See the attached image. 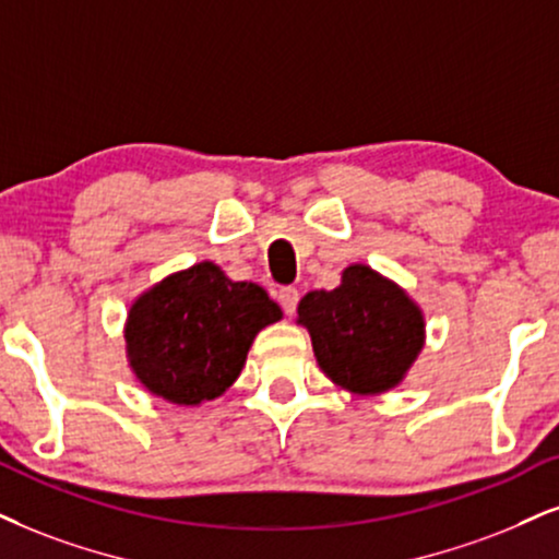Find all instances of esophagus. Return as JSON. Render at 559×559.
I'll return each mask as SVG.
<instances>
[{
  "label": "esophagus",
  "instance_id": "1",
  "mask_svg": "<svg viewBox=\"0 0 559 559\" xmlns=\"http://www.w3.org/2000/svg\"><path fill=\"white\" fill-rule=\"evenodd\" d=\"M277 300H280L282 311H285L287 316H293L295 308H298V300H300L298 287H280V290H277Z\"/></svg>",
  "mask_w": 559,
  "mask_h": 559
}]
</instances>
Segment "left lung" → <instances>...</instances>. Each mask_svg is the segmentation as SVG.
Returning <instances> with one entry per match:
<instances>
[{"instance_id":"obj_1","label":"left lung","mask_w":559,"mask_h":559,"mask_svg":"<svg viewBox=\"0 0 559 559\" xmlns=\"http://www.w3.org/2000/svg\"><path fill=\"white\" fill-rule=\"evenodd\" d=\"M298 321L311 332L323 373L357 394L394 389L425 340L415 302L362 264L344 269L336 290L308 293Z\"/></svg>"}]
</instances>
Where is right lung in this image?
I'll use <instances>...</instances> for the list:
<instances>
[{
    "label": "right lung",
    "mask_w": 559,
    "mask_h": 559,
    "mask_svg": "<svg viewBox=\"0 0 559 559\" xmlns=\"http://www.w3.org/2000/svg\"><path fill=\"white\" fill-rule=\"evenodd\" d=\"M280 316L264 287L227 280L219 266L202 261L134 302L127 321L129 362L168 402H210L236 381L253 336Z\"/></svg>",
    "instance_id": "1"
}]
</instances>
